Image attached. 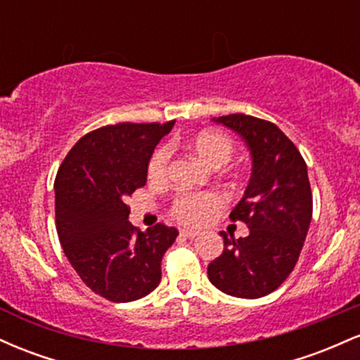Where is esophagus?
Segmentation results:
<instances>
[{"label": "esophagus", "mask_w": 360, "mask_h": 360, "mask_svg": "<svg viewBox=\"0 0 360 360\" xmlns=\"http://www.w3.org/2000/svg\"><path fill=\"white\" fill-rule=\"evenodd\" d=\"M181 235H183V237H186V238H196L198 235H200V232H196V230L184 229V230H181Z\"/></svg>", "instance_id": "esophagus-1"}]
</instances>
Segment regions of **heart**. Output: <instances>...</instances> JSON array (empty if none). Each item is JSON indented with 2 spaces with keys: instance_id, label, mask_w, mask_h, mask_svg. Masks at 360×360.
I'll use <instances>...</instances> for the list:
<instances>
[{
  "instance_id": "obj_1",
  "label": "heart",
  "mask_w": 360,
  "mask_h": 360,
  "mask_svg": "<svg viewBox=\"0 0 360 360\" xmlns=\"http://www.w3.org/2000/svg\"><path fill=\"white\" fill-rule=\"evenodd\" d=\"M188 148L205 166L221 167L232 159L233 146L229 137L214 130H203L196 134L188 142ZM169 150L166 147L159 148L148 162V179L160 181L166 176ZM223 205L217 193H184L176 198L172 213L179 221L188 225H200L210 214L217 212Z\"/></svg>"
}]
</instances>
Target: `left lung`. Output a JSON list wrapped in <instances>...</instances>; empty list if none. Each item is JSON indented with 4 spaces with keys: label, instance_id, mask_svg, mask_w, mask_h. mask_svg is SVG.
Returning a JSON list of instances; mask_svg holds the SVG:
<instances>
[{
    "label": "left lung",
    "instance_id": "8db88e82",
    "mask_svg": "<svg viewBox=\"0 0 360 360\" xmlns=\"http://www.w3.org/2000/svg\"><path fill=\"white\" fill-rule=\"evenodd\" d=\"M230 128L250 152L252 172L242 200L230 212L249 235L223 237V252L208 266L214 288L255 300L278 289L295 269L311 221L313 200L303 157L274 123L233 113L213 118Z\"/></svg>",
    "mask_w": 360,
    "mask_h": 360
}]
</instances>
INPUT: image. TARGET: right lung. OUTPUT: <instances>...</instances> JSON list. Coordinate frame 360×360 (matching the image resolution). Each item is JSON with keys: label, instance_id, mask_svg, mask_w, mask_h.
Wrapping results in <instances>:
<instances>
[{"label": "right lung", "instance_id": "1", "mask_svg": "<svg viewBox=\"0 0 360 360\" xmlns=\"http://www.w3.org/2000/svg\"><path fill=\"white\" fill-rule=\"evenodd\" d=\"M174 127L118 123L84 135L57 172V235L74 271L96 295L117 303L147 296L160 283V260L177 237L162 223L137 230L127 198L147 183L154 148Z\"/></svg>", "mask_w": 360, "mask_h": 360}]
</instances>
